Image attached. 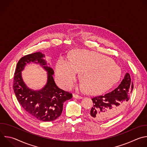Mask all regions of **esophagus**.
<instances>
[{"label":"esophagus","instance_id":"1","mask_svg":"<svg viewBox=\"0 0 147 147\" xmlns=\"http://www.w3.org/2000/svg\"><path fill=\"white\" fill-rule=\"evenodd\" d=\"M74 98H76V99H82V96H80V95H78V94H73V95Z\"/></svg>","mask_w":147,"mask_h":147}]
</instances>
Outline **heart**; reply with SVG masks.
<instances>
[{
  "label": "heart",
  "instance_id": "1",
  "mask_svg": "<svg viewBox=\"0 0 147 147\" xmlns=\"http://www.w3.org/2000/svg\"><path fill=\"white\" fill-rule=\"evenodd\" d=\"M77 72H81V88L90 92L103 90L114 84L121 77V70L113 59L96 53L77 50L70 55V62L59 59L55 66V78L62 88L71 89Z\"/></svg>",
  "mask_w": 147,
  "mask_h": 147
}]
</instances>
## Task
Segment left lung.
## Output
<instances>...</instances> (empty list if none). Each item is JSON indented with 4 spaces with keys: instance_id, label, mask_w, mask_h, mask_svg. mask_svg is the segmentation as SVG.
I'll list each match as a JSON object with an SVG mask.
<instances>
[{
    "instance_id": "left-lung-1",
    "label": "left lung",
    "mask_w": 147,
    "mask_h": 147,
    "mask_svg": "<svg viewBox=\"0 0 147 147\" xmlns=\"http://www.w3.org/2000/svg\"><path fill=\"white\" fill-rule=\"evenodd\" d=\"M133 89V84L130 76L126 73L121 84L113 91L92 98L93 106L89 117L99 121L115 117L126 107Z\"/></svg>"
}]
</instances>
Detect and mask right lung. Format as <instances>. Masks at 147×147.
<instances>
[{"label": "right lung", "mask_w": 147, "mask_h": 147, "mask_svg": "<svg viewBox=\"0 0 147 147\" xmlns=\"http://www.w3.org/2000/svg\"><path fill=\"white\" fill-rule=\"evenodd\" d=\"M44 55L36 53L22 57L17 65L13 81V89L18 102L24 110L32 117L44 122L58 118L63 111L65 102L72 98V94L59 88L53 75L52 68L45 66ZM32 61L40 63L48 73L47 84L41 90L34 91L28 88L21 76L24 66Z\"/></svg>", "instance_id": "right-lung-1"}]
</instances>
